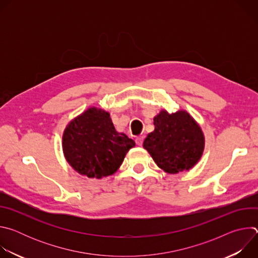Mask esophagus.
<instances>
[{"mask_svg": "<svg viewBox=\"0 0 258 258\" xmlns=\"http://www.w3.org/2000/svg\"><path fill=\"white\" fill-rule=\"evenodd\" d=\"M143 141H144V137H143V136H140V137H137V138H136V144H137L138 146H142Z\"/></svg>", "mask_w": 258, "mask_h": 258, "instance_id": "obj_1", "label": "esophagus"}]
</instances>
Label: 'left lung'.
<instances>
[{
  "mask_svg": "<svg viewBox=\"0 0 258 258\" xmlns=\"http://www.w3.org/2000/svg\"><path fill=\"white\" fill-rule=\"evenodd\" d=\"M155 128L143 143L155 163L167 173L188 171L202 157L205 138L197 121L186 110L161 111L153 118Z\"/></svg>",
  "mask_w": 258,
  "mask_h": 258,
  "instance_id": "8db88e82",
  "label": "left lung"
}]
</instances>
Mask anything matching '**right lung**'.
I'll list each match as a JSON object with an SVG mask.
<instances>
[{
    "mask_svg": "<svg viewBox=\"0 0 258 258\" xmlns=\"http://www.w3.org/2000/svg\"><path fill=\"white\" fill-rule=\"evenodd\" d=\"M135 146L134 140L116 132L109 112L97 107H90L73 118L62 136L66 161L91 178L113 174Z\"/></svg>",
    "mask_w": 258,
    "mask_h": 258,
    "instance_id": "add662e5",
    "label": "right lung"
}]
</instances>
